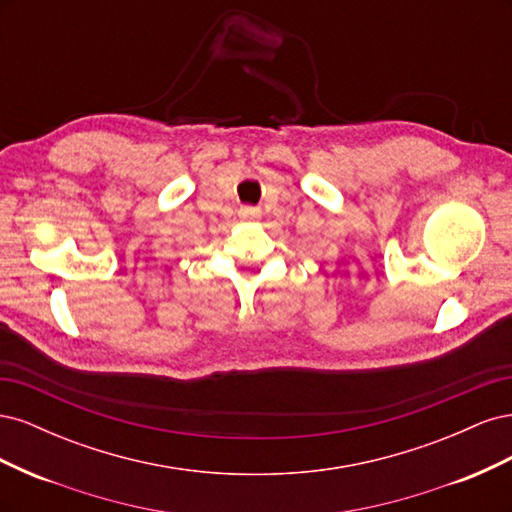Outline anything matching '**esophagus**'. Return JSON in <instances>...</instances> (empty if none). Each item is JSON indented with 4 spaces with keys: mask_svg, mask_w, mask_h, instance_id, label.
<instances>
[{
    "mask_svg": "<svg viewBox=\"0 0 512 512\" xmlns=\"http://www.w3.org/2000/svg\"><path fill=\"white\" fill-rule=\"evenodd\" d=\"M239 218L245 220V222H252V220L260 218V211L254 209V207H241L239 209Z\"/></svg>",
    "mask_w": 512,
    "mask_h": 512,
    "instance_id": "esophagus-1",
    "label": "esophagus"
}]
</instances>
